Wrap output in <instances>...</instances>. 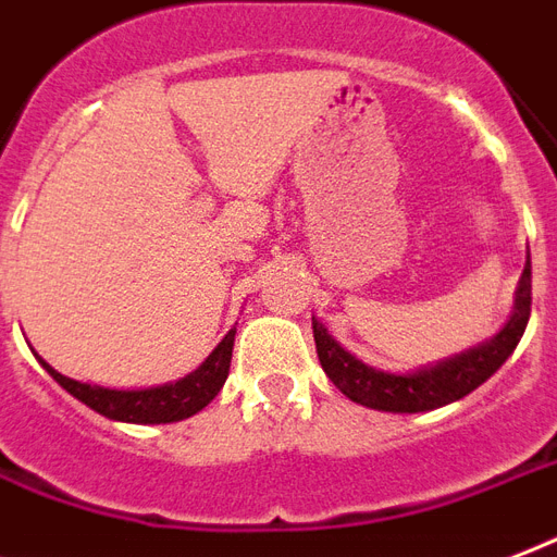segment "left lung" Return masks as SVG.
<instances>
[{"label": "left lung", "mask_w": 557, "mask_h": 557, "mask_svg": "<svg viewBox=\"0 0 557 557\" xmlns=\"http://www.w3.org/2000/svg\"><path fill=\"white\" fill-rule=\"evenodd\" d=\"M529 313H532V258L525 256L523 275L515 290V310L506 325L480 346L444 357L438 363L418 366L412 372H386L369 366L339 346L317 317H313V339H317L319 363L346 398L381 412H430L471 395L476 386L488 381L523 337Z\"/></svg>", "instance_id": "1"}]
</instances>
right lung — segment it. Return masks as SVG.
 Segmentation results:
<instances>
[{"label": "right lung", "mask_w": 557, "mask_h": 557, "mask_svg": "<svg viewBox=\"0 0 557 557\" xmlns=\"http://www.w3.org/2000/svg\"><path fill=\"white\" fill-rule=\"evenodd\" d=\"M232 346H235V327L220 339L218 348L194 372L180 381L159 383L148 389H110V386H98V383L72 381L58 369H51L42 357L37 360L72 398L95 409L98 416L110 418V421H124V424H174V421L191 418L194 412L209 407L214 395L223 389V383L230 377Z\"/></svg>", "instance_id": "add662e5"}]
</instances>
